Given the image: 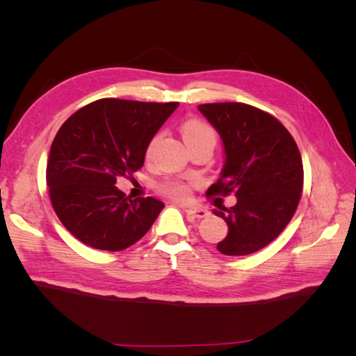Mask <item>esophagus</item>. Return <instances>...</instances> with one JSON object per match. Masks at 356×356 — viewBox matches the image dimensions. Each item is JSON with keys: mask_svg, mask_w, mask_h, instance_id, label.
Wrapping results in <instances>:
<instances>
[{"mask_svg": "<svg viewBox=\"0 0 356 356\" xmlns=\"http://www.w3.org/2000/svg\"><path fill=\"white\" fill-rule=\"evenodd\" d=\"M185 213L191 218H203L209 214V211L200 207H193V208H185Z\"/></svg>", "mask_w": 356, "mask_h": 356, "instance_id": "obj_1", "label": "esophagus"}]
</instances>
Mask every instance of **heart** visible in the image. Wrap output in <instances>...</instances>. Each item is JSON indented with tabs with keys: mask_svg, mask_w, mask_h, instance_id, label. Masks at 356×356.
Wrapping results in <instances>:
<instances>
[{
	"mask_svg": "<svg viewBox=\"0 0 356 356\" xmlns=\"http://www.w3.org/2000/svg\"><path fill=\"white\" fill-rule=\"evenodd\" d=\"M180 131H182V136L185 142L190 145L193 142H197L200 139H216V131L214 128L211 127L209 124H207L205 120L202 119H188L180 127ZM159 140V134L153 136V138L149 139V142L147 143V148H145V156L149 157L153 154L156 143ZM159 193H162L166 197H171L174 200H186L190 197V184L185 182V180H180V179H170V180H165L161 185L157 186Z\"/></svg>",
	"mask_w": 356,
	"mask_h": 356,
	"instance_id": "heart-1",
	"label": "heart"
}]
</instances>
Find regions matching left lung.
<instances>
[{
	"label": "left lung",
	"mask_w": 356,
	"mask_h": 356,
	"mask_svg": "<svg viewBox=\"0 0 356 356\" xmlns=\"http://www.w3.org/2000/svg\"><path fill=\"white\" fill-rule=\"evenodd\" d=\"M199 110L220 134L225 165L207 195L236 194L231 208L214 214L228 225L217 249L248 255L275 240L291 222L303 191L300 149L284 125L269 113L241 102L202 104Z\"/></svg>",
	"instance_id": "left-lung-1"
}]
</instances>
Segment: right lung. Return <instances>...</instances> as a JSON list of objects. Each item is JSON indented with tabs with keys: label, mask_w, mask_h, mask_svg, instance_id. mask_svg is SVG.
Listing matches in <instances>:
<instances>
[{
	"label": "right lung",
	"mask_w": 356,
	"mask_h": 356,
	"mask_svg": "<svg viewBox=\"0 0 356 356\" xmlns=\"http://www.w3.org/2000/svg\"><path fill=\"white\" fill-rule=\"evenodd\" d=\"M177 107L105 97L73 113L59 128L47 162L50 202L82 243L116 252L148 232L163 203L133 200L115 184L142 168L147 143Z\"/></svg>",
	"instance_id": "1"
}]
</instances>
